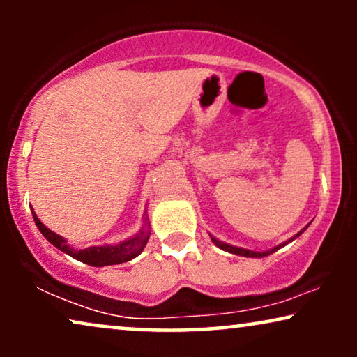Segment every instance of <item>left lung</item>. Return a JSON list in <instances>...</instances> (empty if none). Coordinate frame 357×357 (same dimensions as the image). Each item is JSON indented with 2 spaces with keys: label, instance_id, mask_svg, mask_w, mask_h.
<instances>
[{
  "label": "left lung",
  "instance_id": "1",
  "mask_svg": "<svg viewBox=\"0 0 357 357\" xmlns=\"http://www.w3.org/2000/svg\"><path fill=\"white\" fill-rule=\"evenodd\" d=\"M305 229H307V227L302 229V231H301L299 234H296V236L292 237V238H289V241H287V242L281 243V245H278V247L271 248V250H266V252H252V250H247V248H241V247L229 245V243H224V242H221V241H218V238H216V237H213V236H209V237H211V241L214 242V245H218L219 248H221V250H226V252H229V253H234V255H242V257H250V258H261V257H268V255H270V253H273V252L280 250V248H281V247H284L286 243H289V242L294 241L296 237H299L301 234L305 231Z\"/></svg>",
  "mask_w": 357,
  "mask_h": 357
}]
</instances>
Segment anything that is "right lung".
I'll use <instances>...</instances> for the list:
<instances>
[{"label":"right lung","instance_id":"obj_1","mask_svg":"<svg viewBox=\"0 0 357 357\" xmlns=\"http://www.w3.org/2000/svg\"><path fill=\"white\" fill-rule=\"evenodd\" d=\"M33 221H36L38 231L43 234V237L47 238L48 242L53 243L58 250L68 253V255L76 258L82 263H87L91 266H109V265H120V263L130 261L133 260L135 257H138L141 252L144 250L146 243H148L149 238V221L148 218H143L144 226L141 231L136 234L135 237L128 238V241L116 243V245H100V247H87L82 248V250H76L68 245V242L63 238L61 236H58L50 229L43 226V224L38 221V218L36 216V213H32Z\"/></svg>","mask_w":357,"mask_h":357}]
</instances>
